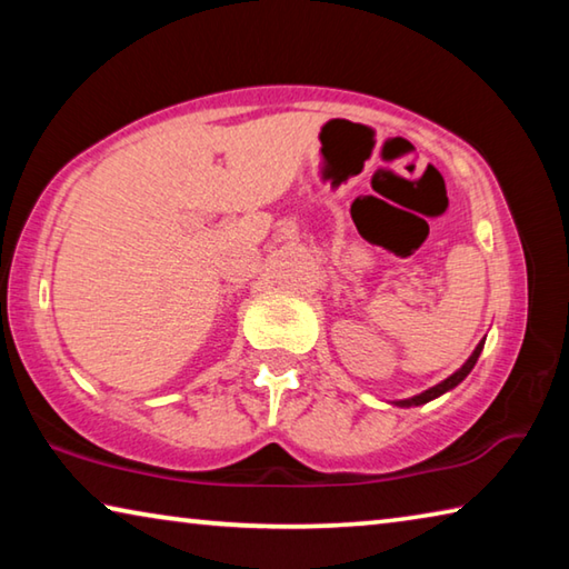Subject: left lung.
I'll return each mask as SVG.
<instances>
[{
    "label": "left lung",
    "instance_id": "obj_1",
    "mask_svg": "<svg viewBox=\"0 0 569 569\" xmlns=\"http://www.w3.org/2000/svg\"><path fill=\"white\" fill-rule=\"evenodd\" d=\"M481 349H485V339H481V341L477 343V349L471 351L469 359H467L465 363H461L459 369H457L455 373H451V377H447L445 381L437 383V387H431V389H427V391H421V393H417V397H411V399H399V401H391V403H393V407H401V409L421 407V403H427V401H431V399L441 397V393H447V391H451L455 387H459V383L469 377V371L475 369V363H477V359H479Z\"/></svg>",
    "mask_w": 569,
    "mask_h": 569
}]
</instances>
